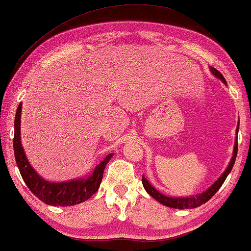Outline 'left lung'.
I'll list each match as a JSON object with an SVG mask.
<instances>
[{
    "mask_svg": "<svg viewBox=\"0 0 251 251\" xmlns=\"http://www.w3.org/2000/svg\"><path fill=\"white\" fill-rule=\"evenodd\" d=\"M210 70L212 72V74L215 75V76H217L218 78H221V80L226 83V80L223 76L222 73L219 71L216 70L214 67H210ZM239 126V125H238ZM239 131V128L236 129V133ZM236 154H238V139H235V144H234V151H233V156H232V160L231 162H229L228 167L226 168V170L224 171V174L222 175L221 177L218 178V180L216 181V183L212 185L211 187H209L207 191H204L203 193L201 194H198L195 195V197H190V198H169V197H166L164 194H161L160 192H157L155 188H154L152 185L149 183V180L146 179L145 177H142V181H143V185L144 187H145V190L147 191V193H149L151 197L155 199L160 202V203H162L164 205H167V207H170V208H177V209H193V208H198L202 205L205 202L210 200V199L214 197L216 194V192H217L221 186L224 183L226 177L228 176V174L231 173L233 166H234V162H235V159H236Z\"/></svg>",
    "mask_w": 251,
    "mask_h": 251,
    "instance_id": "left-lung-1",
    "label": "left lung"
}]
</instances>
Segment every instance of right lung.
<instances>
[{
	"mask_svg": "<svg viewBox=\"0 0 251 251\" xmlns=\"http://www.w3.org/2000/svg\"><path fill=\"white\" fill-rule=\"evenodd\" d=\"M20 116H22V102L19 104L16 112L13 151H15L17 167H18L20 175L30 192L44 203L59 205V207L82 203V202L87 201L89 198H91L98 191L105 167L113 154H108L96 167L94 173L88 178L65 181V183H50V181L41 178L26 159L25 152H24L22 143H20Z\"/></svg>",
	"mask_w": 251,
	"mask_h": 251,
	"instance_id": "add662e5",
	"label": "right lung"
}]
</instances>
